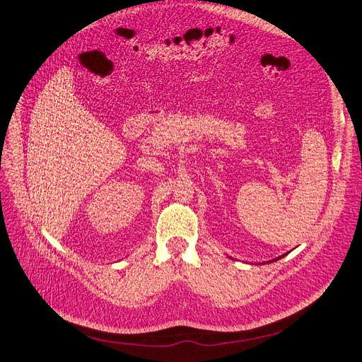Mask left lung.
<instances>
[{"mask_svg": "<svg viewBox=\"0 0 362 362\" xmlns=\"http://www.w3.org/2000/svg\"><path fill=\"white\" fill-rule=\"evenodd\" d=\"M281 257H284V255H281ZM281 257H279V258H276V259H280ZM276 259H273V261H276ZM269 262H270V261H269Z\"/></svg>", "mask_w": 362, "mask_h": 362, "instance_id": "1", "label": "left lung"}]
</instances>
